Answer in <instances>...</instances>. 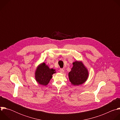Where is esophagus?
<instances>
[{"label": "esophagus", "instance_id": "34e87169", "mask_svg": "<svg viewBox=\"0 0 120 120\" xmlns=\"http://www.w3.org/2000/svg\"><path fill=\"white\" fill-rule=\"evenodd\" d=\"M59 71L61 73H64V70L63 69V68H60L59 69Z\"/></svg>", "mask_w": 120, "mask_h": 120}]
</instances>
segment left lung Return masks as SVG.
I'll return each mask as SVG.
<instances>
[{"label":"left lung","mask_w":120,"mask_h":120,"mask_svg":"<svg viewBox=\"0 0 120 120\" xmlns=\"http://www.w3.org/2000/svg\"><path fill=\"white\" fill-rule=\"evenodd\" d=\"M88 77L87 69L81 62L73 63V67L69 73V80L72 84L79 85L86 81Z\"/></svg>","instance_id":"obj_1"}]
</instances>
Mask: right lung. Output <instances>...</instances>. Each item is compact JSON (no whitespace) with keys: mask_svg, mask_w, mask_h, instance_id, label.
Returning <instances> with one entry per match:
<instances>
[{"mask_svg":"<svg viewBox=\"0 0 120 120\" xmlns=\"http://www.w3.org/2000/svg\"><path fill=\"white\" fill-rule=\"evenodd\" d=\"M55 70L50 68L43 63L38 66L36 72V79L37 81L41 85H46L52 77V75L55 73Z\"/></svg>","mask_w":120,"mask_h":120,"instance_id":"right-lung-1","label":"right lung"}]
</instances>
